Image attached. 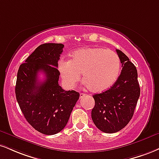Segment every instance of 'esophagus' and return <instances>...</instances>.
<instances>
[{
    "instance_id": "esophagus-1",
    "label": "esophagus",
    "mask_w": 159,
    "mask_h": 159,
    "mask_svg": "<svg viewBox=\"0 0 159 159\" xmlns=\"http://www.w3.org/2000/svg\"><path fill=\"white\" fill-rule=\"evenodd\" d=\"M85 95L86 94H84V93H81V94H80V98H82L83 97H84Z\"/></svg>"
}]
</instances>
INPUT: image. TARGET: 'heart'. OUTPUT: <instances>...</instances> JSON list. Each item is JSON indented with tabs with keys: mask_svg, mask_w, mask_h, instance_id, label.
<instances>
[{
	"mask_svg": "<svg viewBox=\"0 0 159 159\" xmlns=\"http://www.w3.org/2000/svg\"><path fill=\"white\" fill-rule=\"evenodd\" d=\"M63 85L72 89L82 78L93 93L107 90L118 80L121 70L120 58L115 52L98 47L75 50L69 60L61 59L58 64Z\"/></svg>",
	"mask_w": 159,
	"mask_h": 159,
	"instance_id": "obj_1",
	"label": "heart"
}]
</instances>
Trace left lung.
Returning a JSON list of instances; mask_svg holds the SVG:
<instances>
[{
	"label": "left lung",
	"mask_w": 159,
	"mask_h": 159,
	"mask_svg": "<svg viewBox=\"0 0 159 159\" xmlns=\"http://www.w3.org/2000/svg\"><path fill=\"white\" fill-rule=\"evenodd\" d=\"M122 64L118 80L110 89L93 95L95 107L92 119L101 131L114 133L129 123L140 96L138 72L134 64L119 49H116Z\"/></svg>",
	"instance_id": "8db88e82"
}]
</instances>
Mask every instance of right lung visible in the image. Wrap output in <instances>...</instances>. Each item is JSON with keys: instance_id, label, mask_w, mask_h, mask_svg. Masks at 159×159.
Wrapping results in <instances>:
<instances>
[{"instance_id": "1", "label": "right lung", "mask_w": 159, "mask_h": 159, "mask_svg": "<svg viewBox=\"0 0 159 159\" xmlns=\"http://www.w3.org/2000/svg\"><path fill=\"white\" fill-rule=\"evenodd\" d=\"M64 45L43 43L35 49L18 69L15 95L25 118L34 129L55 135L66 125L80 94L65 91L58 84V61ZM45 75L38 81V72Z\"/></svg>"}]
</instances>
